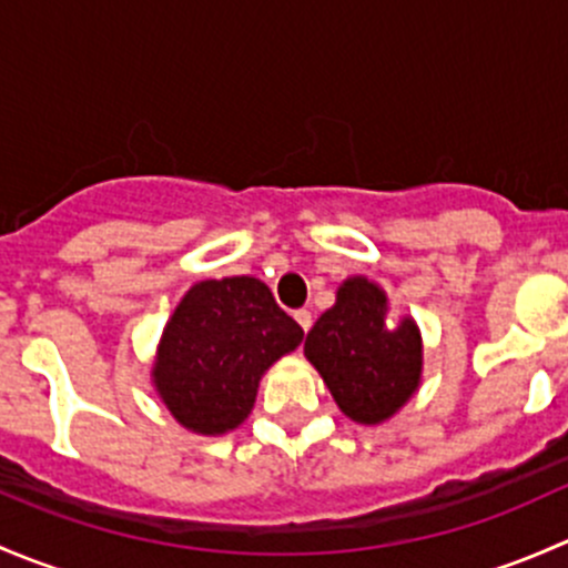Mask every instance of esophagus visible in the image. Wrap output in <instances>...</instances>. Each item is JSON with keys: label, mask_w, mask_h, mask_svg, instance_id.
I'll return each instance as SVG.
<instances>
[{"label": "esophagus", "mask_w": 568, "mask_h": 568, "mask_svg": "<svg viewBox=\"0 0 568 568\" xmlns=\"http://www.w3.org/2000/svg\"><path fill=\"white\" fill-rule=\"evenodd\" d=\"M294 318H296V324H300L302 326V329H311V326H313V316H311V311H296L294 313Z\"/></svg>", "instance_id": "34e87169"}]
</instances>
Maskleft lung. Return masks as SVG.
I'll list each match as a JSON object with an SVG mask.
<instances>
[{
    "mask_svg": "<svg viewBox=\"0 0 568 568\" xmlns=\"http://www.w3.org/2000/svg\"><path fill=\"white\" fill-rule=\"evenodd\" d=\"M390 302L374 280L354 274L337 285L335 305L307 332L305 357L354 423L379 426L417 393L423 337L412 316L387 318Z\"/></svg>",
    "mask_w": 568,
    "mask_h": 568,
    "instance_id": "obj_1",
    "label": "left lung"
}]
</instances>
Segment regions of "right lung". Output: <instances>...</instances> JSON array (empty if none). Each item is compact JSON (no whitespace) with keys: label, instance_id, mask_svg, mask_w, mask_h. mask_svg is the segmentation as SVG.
I'll return each instance as SVG.
<instances>
[{"label":"right lung","instance_id":"obj_1","mask_svg":"<svg viewBox=\"0 0 568 568\" xmlns=\"http://www.w3.org/2000/svg\"><path fill=\"white\" fill-rule=\"evenodd\" d=\"M302 337L257 277L200 280L164 324L151 382L186 432L220 437L247 420L263 374Z\"/></svg>","mask_w":568,"mask_h":568}]
</instances>
